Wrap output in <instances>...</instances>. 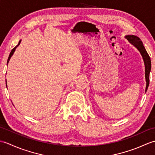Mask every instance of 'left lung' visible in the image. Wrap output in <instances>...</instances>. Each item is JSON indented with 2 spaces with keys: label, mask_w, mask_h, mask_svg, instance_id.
Masks as SVG:
<instances>
[{
  "label": "left lung",
  "mask_w": 155,
  "mask_h": 155,
  "mask_svg": "<svg viewBox=\"0 0 155 155\" xmlns=\"http://www.w3.org/2000/svg\"><path fill=\"white\" fill-rule=\"evenodd\" d=\"M126 38L130 42L131 44H133L134 47L138 48V50H139L141 53V55L143 56L144 64H145V77H146V81H147L146 91H147L149 84V74L151 69L150 58L149 57V54H148V52H147L145 48H144V47L143 46V42L141 41V40L139 37H137L136 36H134V35H128V36H126Z\"/></svg>",
  "instance_id": "1"
}]
</instances>
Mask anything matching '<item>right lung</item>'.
I'll use <instances>...</instances> for the list:
<instances>
[{"instance_id": "obj_1", "label": "right lung", "mask_w": 155, "mask_h": 155, "mask_svg": "<svg viewBox=\"0 0 155 155\" xmlns=\"http://www.w3.org/2000/svg\"><path fill=\"white\" fill-rule=\"evenodd\" d=\"M20 43H21V41H19V42H18V45H16V47L14 48H12V50L11 51V53H10V54H9V57H8V61H7V64H8V61H9V60H10V58H11V57H12V55L13 54V53H14V52L15 51V49H16V48L18 47V46L20 45Z\"/></svg>"}]
</instances>
